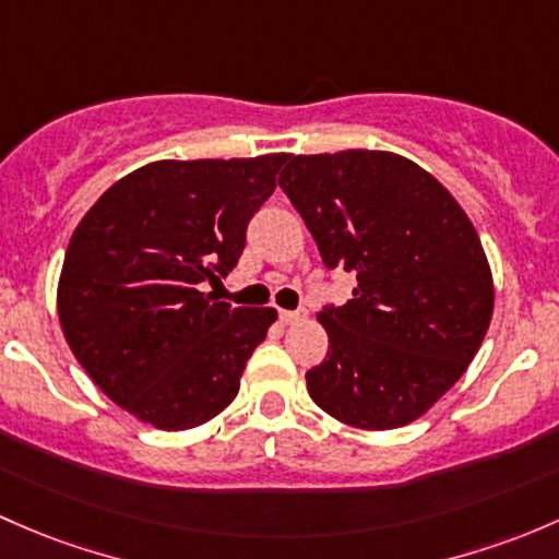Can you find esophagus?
<instances>
[{"instance_id": "esophagus-1", "label": "esophagus", "mask_w": 559, "mask_h": 559, "mask_svg": "<svg viewBox=\"0 0 559 559\" xmlns=\"http://www.w3.org/2000/svg\"><path fill=\"white\" fill-rule=\"evenodd\" d=\"M301 318H304L301 312H290V309H282V312H280L282 325H293V322H298Z\"/></svg>"}]
</instances>
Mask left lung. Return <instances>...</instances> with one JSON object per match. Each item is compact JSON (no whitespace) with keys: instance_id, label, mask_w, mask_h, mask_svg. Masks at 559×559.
Here are the masks:
<instances>
[{"instance_id":"left-lung-1","label":"left lung","mask_w":559,"mask_h":559,"mask_svg":"<svg viewBox=\"0 0 559 559\" xmlns=\"http://www.w3.org/2000/svg\"><path fill=\"white\" fill-rule=\"evenodd\" d=\"M280 188L331 272L358 287L318 320L328 355L307 371L322 412L390 430L463 377L492 318V277L474 226L436 177L379 151L293 155Z\"/></svg>"}]
</instances>
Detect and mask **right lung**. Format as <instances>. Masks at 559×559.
<instances>
[{"instance_id":"obj_1","label":"right lung","mask_w":559,"mask_h":559,"mask_svg":"<svg viewBox=\"0 0 559 559\" xmlns=\"http://www.w3.org/2000/svg\"><path fill=\"white\" fill-rule=\"evenodd\" d=\"M287 158L155 160L115 182L74 228L61 328L88 377L142 423L195 428L237 399L277 312L201 287L237 266L247 223Z\"/></svg>"}]
</instances>
